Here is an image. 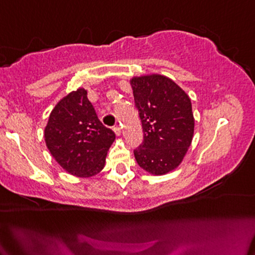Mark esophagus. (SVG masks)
I'll return each mask as SVG.
<instances>
[{
	"label": "esophagus",
	"mask_w": 255,
	"mask_h": 255,
	"mask_svg": "<svg viewBox=\"0 0 255 255\" xmlns=\"http://www.w3.org/2000/svg\"><path fill=\"white\" fill-rule=\"evenodd\" d=\"M113 131H115V133L117 134V136H121V133H122L121 127H115V128H113Z\"/></svg>",
	"instance_id": "34e87169"
}]
</instances>
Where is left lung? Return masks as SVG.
<instances>
[{
	"label": "left lung",
	"instance_id": "obj_1",
	"mask_svg": "<svg viewBox=\"0 0 255 255\" xmlns=\"http://www.w3.org/2000/svg\"><path fill=\"white\" fill-rule=\"evenodd\" d=\"M130 84L144 132L134 158L150 174H168L181 164L193 140L195 121L189 96L161 74L133 77Z\"/></svg>",
	"mask_w": 255,
	"mask_h": 255
}]
</instances>
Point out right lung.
<instances>
[{
	"mask_svg": "<svg viewBox=\"0 0 255 255\" xmlns=\"http://www.w3.org/2000/svg\"><path fill=\"white\" fill-rule=\"evenodd\" d=\"M115 139V132L98 119L85 89L68 93L56 104L45 128L51 155L78 177H91L103 170Z\"/></svg>",
	"mask_w": 255,
	"mask_h": 255,
	"instance_id": "1",
	"label": "right lung"
}]
</instances>
